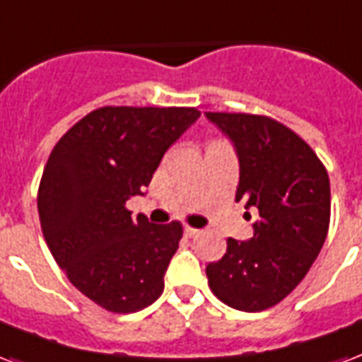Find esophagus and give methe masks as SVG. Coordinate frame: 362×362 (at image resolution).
<instances>
[{
    "label": "esophagus",
    "mask_w": 362,
    "mask_h": 362,
    "mask_svg": "<svg viewBox=\"0 0 362 362\" xmlns=\"http://www.w3.org/2000/svg\"><path fill=\"white\" fill-rule=\"evenodd\" d=\"M199 233H201V231L195 230V228H192V226H186V228H184V235L189 237V239H192V237H197Z\"/></svg>",
    "instance_id": "34e87169"
}]
</instances>
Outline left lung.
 Masks as SVG:
<instances>
[{
	"label": "left lung",
	"mask_w": 362,
	"mask_h": 362,
	"mask_svg": "<svg viewBox=\"0 0 362 362\" xmlns=\"http://www.w3.org/2000/svg\"><path fill=\"white\" fill-rule=\"evenodd\" d=\"M235 144V199L258 209L250 241L228 239L222 260L206 266L212 294L233 310L264 311L291 294L310 272L330 224V180L296 132L273 117L206 112Z\"/></svg>",
	"instance_id": "8db88e82"
}]
</instances>
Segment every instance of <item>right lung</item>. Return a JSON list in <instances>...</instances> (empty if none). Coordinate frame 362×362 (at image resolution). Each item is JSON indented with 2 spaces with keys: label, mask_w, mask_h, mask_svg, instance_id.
I'll list each match as a JSON object with an SVG mask.
<instances>
[{
  "label": "right lung",
  "mask_w": 362,
  "mask_h": 362,
  "mask_svg": "<svg viewBox=\"0 0 362 362\" xmlns=\"http://www.w3.org/2000/svg\"><path fill=\"white\" fill-rule=\"evenodd\" d=\"M197 107L104 106L62 134L47 159L41 231L77 291L112 313H134L161 296L182 239L180 222L153 226L127 201L144 187Z\"/></svg>",
  "instance_id": "add662e5"
}]
</instances>
